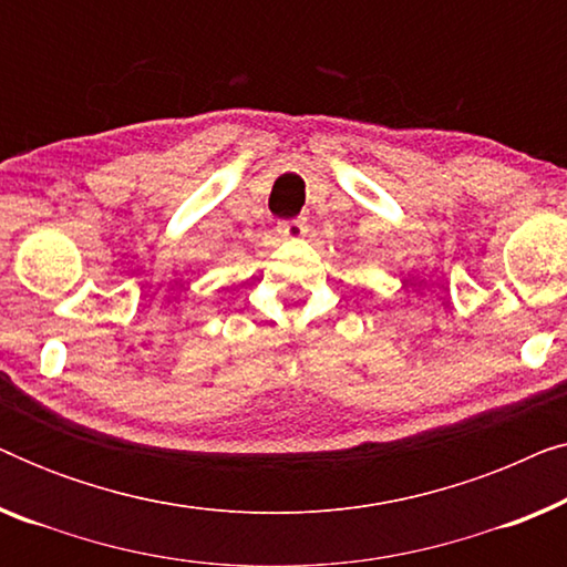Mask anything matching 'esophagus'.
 <instances>
[{"label":"esophagus","instance_id":"34e87169","mask_svg":"<svg viewBox=\"0 0 567 567\" xmlns=\"http://www.w3.org/2000/svg\"><path fill=\"white\" fill-rule=\"evenodd\" d=\"M305 231H307L305 219H286V221L278 224V235L286 237V239L305 237Z\"/></svg>","mask_w":567,"mask_h":567}]
</instances>
